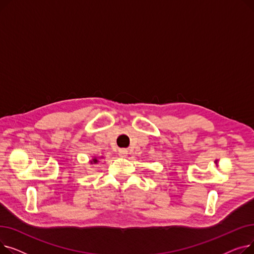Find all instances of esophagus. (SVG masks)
Here are the masks:
<instances>
[{"instance_id": "obj_1", "label": "esophagus", "mask_w": 254, "mask_h": 254, "mask_svg": "<svg viewBox=\"0 0 254 254\" xmlns=\"http://www.w3.org/2000/svg\"><path fill=\"white\" fill-rule=\"evenodd\" d=\"M118 155L120 157H126L127 155V149H119L118 150Z\"/></svg>"}]
</instances>
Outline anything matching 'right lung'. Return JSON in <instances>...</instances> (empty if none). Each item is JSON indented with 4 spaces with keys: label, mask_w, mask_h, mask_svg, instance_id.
<instances>
[{
    "label": "right lung",
    "mask_w": 254,
    "mask_h": 254,
    "mask_svg": "<svg viewBox=\"0 0 254 254\" xmlns=\"http://www.w3.org/2000/svg\"><path fill=\"white\" fill-rule=\"evenodd\" d=\"M98 162H99V159H98L96 156H93V158H91L90 164H91V165H95V164H98Z\"/></svg>",
    "instance_id": "1"
}]
</instances>
